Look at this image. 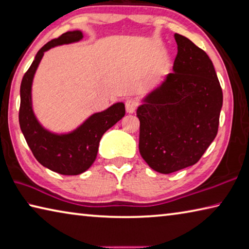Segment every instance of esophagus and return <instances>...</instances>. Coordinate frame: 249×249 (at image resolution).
<instances>
[{
  "label": "esophagus",
  "mask_w": 249,
  "mask_h": 249,
  "mask_svg": "<svg viewBox=\"0 0 249 249\" xmlns=\"http://www.w3.org/2000/svg\"><path fill=\"white\" fill-rule=\"evenodd\" d=\"M138 102L134 98H129L125 100V110L128 113H133L138 107Z\"/></svg>",
  "instance_id": "1"
}]
</instances>
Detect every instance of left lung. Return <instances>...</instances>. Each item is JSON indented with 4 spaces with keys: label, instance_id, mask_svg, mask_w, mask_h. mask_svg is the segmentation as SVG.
I'll return each instance as SVG.
<instances>
[{
    "label": "left lung",
    "instance_id": "left-lung-1",
    "mask_svg": "<svg viewBox=\"0 0 249 249\" xmlns=\"http://www.w3.org/2000/svg\"><path fill=\"white\" fill-rule=\"evenodd\" d=\"M173 73L142 99L139 150L160 174L193 166L214 140L223 94L208 54L188 38L174 35Z\"/></svg>",
    "mask_w": 249,
    "mask_h": 249
}]
</instances>
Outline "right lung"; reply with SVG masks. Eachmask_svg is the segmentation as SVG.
<instances>
[{
	"label": "right lung",
	"instance_id": "add662e5",
	"mask_svg": "<svg viewBox=\"0 0 249 249\" xmlns=\"http://www.w3.org/2000/svg\"><path fill=\"white\" fill-rule=\"evenodd\" d=\"M83 39L81 30L61 35L43 46L25 73L20 84L19 125L36 160L42 166L61 175H78L87 171L97 156L103 134L124 116V103H116L106 110L95 112L72 131L55 133L39 122L33 107V81L39 63L46 51L51 48L78 42Z\"/></svg>",
	"mask_w": 249,
	"mask_h": 249
}]
</instances>
